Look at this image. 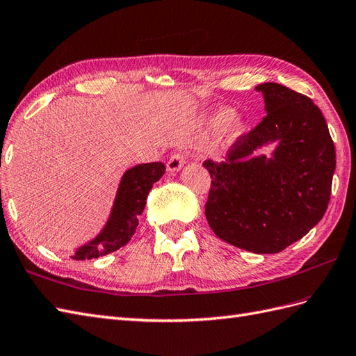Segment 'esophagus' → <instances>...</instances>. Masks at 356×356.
<instances>
[{"label":"esophagus","mask_w":356,"mask_h":356,"mask_svg":"<svg viewBox=\"0 0 356 356\" xmlns=\"http://www.w3.org/2000/svg\"><path fill=\"white\" fill-rule=\"evenodd\" d=\"M185 162H186L185 153L177 152V153L172 154V156L167 161V170H168L170 172L180 171V170H181V167L185 165Z\"/></svg>","instance_id":"1"}]
</instances>
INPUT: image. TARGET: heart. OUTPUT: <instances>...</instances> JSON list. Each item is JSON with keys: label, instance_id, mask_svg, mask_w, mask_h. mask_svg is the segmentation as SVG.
Instances as JSON below:
<instances>
[{"label": "heart", "instance_id": "1", "mask_svg": "<svg viewBox=\"0 0 356 356\" xmlns=\"http://www.w3.org/2000/svg\"><path fill=\"white\" fill-rule=\"evenodd\" d=\"M207 126L213 131H220L222 127H225L224 131L227 136H229L230 140H234L242 135L245 129V120L241 115L233 114L232 108L221 106L215 109V111L209 115Z\"/></svg>", "mask_w": 356, "mask_h": 356}]
</instances>
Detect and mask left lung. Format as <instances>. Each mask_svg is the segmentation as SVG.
Listing matches in <instances>:
<instances>
[{
	"instance_id": "obj_1",
	"label": "left lung",
	"mask_w": 356,
	"mask_h": 356,
	"mask_svg": "<svg viewBox=\"0 0 356 356\" xmlns=\"http://www.w3.org/2000/svg\"><path fill=\"white\" fill-rule=\"evenodd\" d=\"M266 115L241 136L221 162L203 165L212 177L206 218L234 247L275 254L313 229L330 203L335 147L313 100L277 83L256 87ZM274 144L269 157L257 149Z\"/></svg>"
}]
</instances>
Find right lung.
<instances>
[{"label": "right lung", "instance_id": "add662e5", "mask_svg": "<svg viewBox=\"0 0 356 356\" xmlns=\"http://www.w3.org/2000/svg\"><path fill=\"white\" fill-rule=\"evenodd\" d=\"M163 175L165 165L162 162L140 163L127 168L118 184L111 212L102 230L74 250L72 259H97L124 247L138 227V216L144 211L150 189Z\"/></svg>", "mask_w": 356, "mask_h": 356}]
</instances>
